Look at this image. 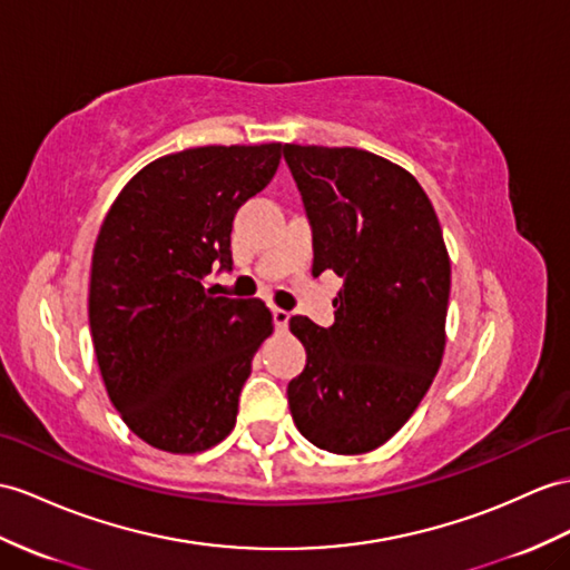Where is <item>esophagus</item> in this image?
Wrapping results in <instances>:
<instances>
[{"label":"esophagus","instance_id":"34e87169","mask_svg":"<svg viewBox=\"0 0 570 570\" xmlns=\"http://www.w3.org/2000/svg\"><path fill=\"white\" fill-rule=\"evenodd\" d=\"M289 312H285V309H275L273 312V322H275V331L277 333H285L287 331V326H289Z\"/></svg>","mask_w":570,"mask_h":570}]
</instances>
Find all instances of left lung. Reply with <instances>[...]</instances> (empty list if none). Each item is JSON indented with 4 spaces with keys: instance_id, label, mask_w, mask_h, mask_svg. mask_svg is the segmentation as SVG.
Wrapping results in <instances>:
<instances>
[{
    "instance_id": "1",
    "label": "left lung",
    "mask_w": 570,
    "mask_h": 570,
    "mask_svg": "<svg viewBox=\"0 0 570 570\" xmlns=\"http://www.w3.org/2000/svg\"><path fill=\"white\" fill-rule=\"evenodd\" d=\"M314 232L312 275L343 277L336 324L289 318L307 367L289 413L318 450L363 454L419 409L445 353L450 254L404 166L355 147L285 145Z\"/></svg>"
}]
</instances>
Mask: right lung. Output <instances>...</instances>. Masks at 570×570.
<instances>
[{"label":"right lung","mask_w":570,"mask_h":570,"mask_svg":"<svg viewBox=\"0 0 570 570\" xmlns=\"http://www.w3.org/2000/svg\"><path fill=\"white\" fill-rule=\"evenodd\" d=\"M283 145H207L149 161L110 205L91 256L96 363L122 423L196 454L225 440L252 360L273 333L261 299L215 297L239 207L271 184Z\"/></svg>","instance_id":"obj_1"}]
</instances>
